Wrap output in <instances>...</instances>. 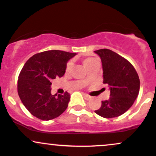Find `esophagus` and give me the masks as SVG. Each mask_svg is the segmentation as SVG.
I'll return each instance as SVG.
<instances>
[{
    "label": "esophagus",
    "instance_id": "1",
    "mask_svg": "<svg viewBox=\"0 0 156 156\" xmlns=\"http://www.w3.org/2000/svg\"><path fill=\"white\" fill-rule=\"evenodd\" d=\"M83 96L85 97L86 99H87V100H90V99H91V97L89 96V94H83Z\"/></svg>",
    "mask_w": 156,
    "mask_h": 156
}]
</instances>
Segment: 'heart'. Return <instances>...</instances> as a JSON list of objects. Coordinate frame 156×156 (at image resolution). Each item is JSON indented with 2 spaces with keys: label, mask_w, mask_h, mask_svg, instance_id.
I'll list each match as a JSON object with an SVG mask.
<instances>
[{
  "label": "heart",
  "mask_w": 156,
  "mask_h": 156,
  "mask_svg": "<svg viewBox=\"0 0 156 156\" xmlns=\"http://www.w3.org/2000/svg\"><path fill=\"white\" fill-rule=\"evenodd\" d=\"M95 59H94V58H84V59H83V61H82V63H83V66L85 67L86 69H88L89 67H91V66L93 64H94V62H95ZM72 64L71 63H69L67 64V69H66V72L67 73H69V71H70V69H72ZM83 82H87L88 81V77H86L83 80Z\"/></svg>",
  "instance_id": "b5f03b06"
}]
</instances>
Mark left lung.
<instances>
[{
    "label": "left lung",
    "mask_w": 156,
    "mask_h": 156,
    "mask_svg": "<svg viewBox=\"0 0 156 156\" xmlns=\"http://www.w3.org/2000/svg\"><path fill=\"white\" fill-rule=\"evenodd\" d=\"M94 53L101 57L103 70V83L108 85L110 98L102 101L101 108L94 111L104 118L119 117L129 109L136 99L140 80L130 62L108 49Z\"/></svg>",
    "instance_id": "8db88e82"
}]
</instances>
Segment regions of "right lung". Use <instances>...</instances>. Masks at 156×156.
Returning <instances> with one entry per match:
<instances>
[{
	"label": "right lung",
	"mask_w": 156,
	"mask_h": 156,
	"mask_svg": "<svg viewBox=\"0 0 156 156\" xmlns=\"http://www.w3.org/2000/svg\"><path fill=\"white\" fill-rule=\"evenodd\" d=\"M76 55L52 50L37 53L26 62L18 77L17 92L32 115L42 120H51L67 109L70 94H51V80L64 76L67 62Z\"/></svg>",
	"instance_id": "right-lung-1"
}]
</instances>
